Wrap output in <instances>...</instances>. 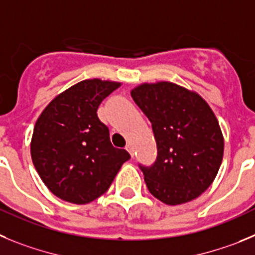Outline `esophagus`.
I'll return each instance as SVG.
<instances>
[{
	"label": "esophagus",
	"mask_w": 255,
	"mask_h": 255,
	"mask_svg": "<svg viewBox=\"0 0 255 255\" xmlns=\"http://www.w3.org/2000/svg\"><path fill=\"white\" fill-rule=\"evenodd\" d=\"M126 150L130 153V156H132V157L134 156V150H133L132 144H127V146H126Z\"/></svg>",
	"instance_id": "obj_1"
}]
</instances>
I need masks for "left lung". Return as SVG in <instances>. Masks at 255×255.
Returning a JSON list of instances; mask_svg holds the SVG:
<instances>
[{
  "label": "left lung",
  "instance_id": "left-lung-1",
  "mask_svg": "<svg viewBox=\"0 0 255 255\" xmlns=\"http://www.w3.org/2000/svg\"><path fill=\"white\" fill-rule=\"evenodd\" d=\"M152 125L157 157L139 165L150 193L165 205L201 196L216 178L224 136L216 116L194 91L173 82L142 84L130 91Z\"/></svg>",
  "mask_w": 255,
  "mask_h": 255
}]
</instances>
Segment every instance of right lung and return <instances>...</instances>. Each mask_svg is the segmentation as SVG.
<instances>
[{"label":"right lung","mask_w":255,"mask_h":255,"mask_svg":"<svg viewBox=\"0 0 255 255\" xmlns=\"http://www.w3.org/2000/svg\"><path fill=\"white\" fill-rule=\"evenodd\" d=\"M121 82L84 80L57 95L34 127L31 160L48 189L66 202L86 205L104 194L130 155L116 148L98 118L100 103Z\"/></svg>","instance_id":"1"}]
</instances>
